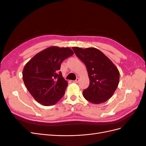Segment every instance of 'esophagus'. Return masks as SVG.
<instances>
[{
  "label": "esophagus",
  "instance_id": "34e87169",
  "mask_svg": "<svg viewBox=\"0 0 146 146\" xmlns=\"http://www.w3.org/2000/svg\"><path fill=\"white\" fill-rule=\"evenodd\" d=\"M79 80H80V79H79L78 78H76V80H74V83H78V82H79Z\"/></svg>",
  "mask_w": 146,
  "mask_h": 146
}]
</instances>
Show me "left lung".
Here are the masks:
<instances>
[{
	"mask_svg": "<svg viewBox=\"0 0 146 146\" xmlns=\"http://www.w3.org/2000/svg\"><path fill=\"white\" fill-rule=\"evenodd\" d=\"M72 48L85 63L90 78L89 86L83 91L84 98L94 104L104 103L111 98L119 82V71L116 66L98 48Z\"/></svg>",
	"mask_w": 146,
	"mask_h": 146,
	"instance_id": "8db88e82",
	"label": "left lung"
}]
</instances>
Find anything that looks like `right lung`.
<instances>
[{
    "instance_id": "obj_1",
    "label": "right lung",
    "mask_w": 146,
    "mask_h": 146,
    "mask_svg": "<svg viewBox=\"0 0 146 146\" xmlns=\"http://www.w3.org/2000/svg\"><path fill=\"white\" fill-rule=\"evenodd\" d=\"M73 54L69 47L51 46L38 53L26 63L23 80L38 103L50 106L63 98L68 83L59 70L63 61Z\"/></svg>"
}]
</instances>
